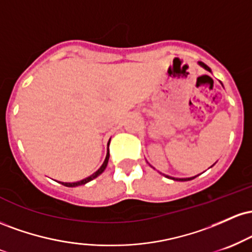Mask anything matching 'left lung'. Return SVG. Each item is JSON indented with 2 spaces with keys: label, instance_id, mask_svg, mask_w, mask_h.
I'll return each instance as SVG.
<instances>
[{
  "label": "left lung",
  "instance_id": "1",
  "mask_svg": "<svg viewBox=\"0 0 252 252\" xmlns=\"http://www.w3.org/2000/svg\"><path fill=\"white\" fill-rule=\"evenodd\" d=\"M199 65L200 66H202V67L205 68V70H207L209 72H211V68L209 67V66L206 65V63H201V62H199ZM167 178H169V176H167ZM195 176H193V178H187V179H175V178H170V179H173V180H181V181H187V180H192V179H194Z\"/></svg>",
  "mask_w": 252,
  "mask_h": 252
}]
</instances>
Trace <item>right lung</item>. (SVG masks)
I'll list each match as a JSON object with an SVG mask.
<instances>
[{
	"label": "right lung",
	"instance_id": "right-lung-1",
	"mask_svg": "<svg viewBox=\"0 0 252 252\" xmlns=\"http://www.w3.org/2000/svg\"><path fill=\"white\" fill-rule=\"evenodd\" d=\"M109 143H110V142H109ZM109 156H110V154H109V149H108V154H106V158H105V160H104V162H103V164H102V167H100V168L98 169L96 173H94V174H92L91 176H89V178L84 179V180H82V181H78V182H60V184H63V186H66V187H76V186H80V185H85L86 182H89V181L94 180V178H97L98 175L102 174V173L104 172V169L106 168V166H108Z\"/></svg>",
	"mask_w": 252,
	"mask_h": 252
}]
</instances>
